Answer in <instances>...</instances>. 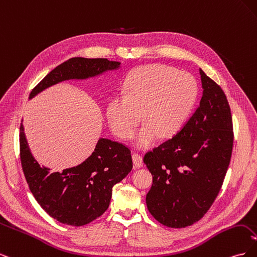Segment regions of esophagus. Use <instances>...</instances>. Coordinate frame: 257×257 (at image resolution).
Masks as SVG:
<instances>
[{
	"mask_svg": "<svg viewBox=\"0 0 257 257\" xmlns=\"http://www.w3.org/2000/svg\"><path fill=\"white\" fill-rule=\"evenodd\" d=\"M132 159H133V163H134V166L136 168H141L144 166V161H143V158L141 157V155L137 154V153H134L133 155H132Z\"/></svg>",
	"mask_w": 257,
	"mask_h": 257,
	"instance_id": "34e87169",
	"label": "esophagus"
}]
</instances>
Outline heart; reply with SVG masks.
Returning <instances> with one entry per match:
<instances>
[{
    "label": "heart",
    "instance_id": "b5f03b06",
    "mask_svg": "<svg viewBox=\"0 0 257 257\" xmlns=\"http://www.w3.org/2000/svg\"><path fill=\"white\" fill-rule=\"evenodd\" d=\"M123 89L125 95H115L108 103L107 120L114 135L127 139L133 136L143 113L146 123L135 136L139 149L149 148L160 136L176 135L198 94L197 82L191 74L163 64L137 67Z\"/></svg>",
    "mask_w": 257,
    "mask_h": 257
}]
</instances>
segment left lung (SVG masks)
Segmentation results:
<instances>
[{
  "label": "left lung",
  "instance_id": "left-lung-1",
  "mask_svg": "<svg viewBox=\"0 0 257 257\" xmlns=\"http://www.w3.org/2000/svg\"><path fill=\"white\" fill-rule=\"evenodd\" d=\"M203 96L180 132L152 151L144 163L153 176L146 203L161 224L183 228L212 206L230 162L234 132L226 95L199 69Z\"/></svg>",
  "mask_w": 257,
  "mask_h": 257
}]
</instances>
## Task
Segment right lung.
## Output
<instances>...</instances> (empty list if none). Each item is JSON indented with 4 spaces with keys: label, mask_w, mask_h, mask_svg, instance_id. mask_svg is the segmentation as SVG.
I'll return each mask as SVG.
<instances>
[{
    "label": "right lung",
    "mask_w": 257,
    "mask_h": 257,
    "mask_svg": "<svg viewBox=\"0 0 257 257\" xmlns=\"http://www.w3.org/2000/svg\"><path fill=\"white\" fill-rule=\"evenodd\" d=\"M120 62L107 59L72 58L57 66L30 93L34 97L53 84L69 79H87L113 71ZM20 160L29 188L37 203L51 217L72 226H82L109 207L112 186L133 168L131 150L124 145L99 138L90 157L80 165L51 173L33 158L20 124Z\"/></svg>",
    "instance_id": "right-lung-1"
}]
</instances>
